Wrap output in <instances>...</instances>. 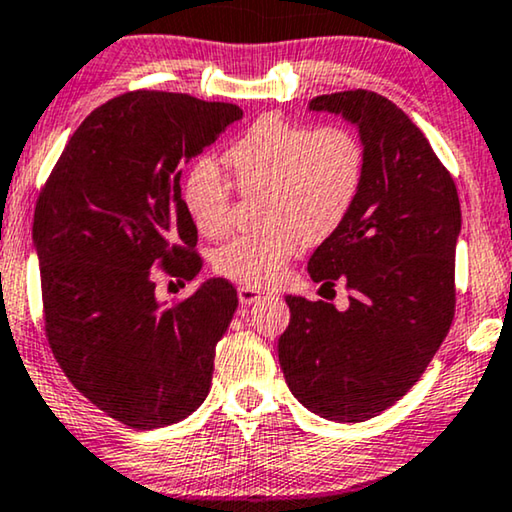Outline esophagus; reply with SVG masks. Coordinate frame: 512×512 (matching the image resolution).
<instances>
[{
  "mask_svg": "<svg viewBox=\"0 0 512 512\" xmlns=\"http://www.w3.org/2000/svg\"><path fill=\"white\" fill-rule=\"evenodd\" d=\"M262 297H264V292L255 290V287H248V285L239 287V301H241V306H250V304H255V301H259Z\"/></svg>",
  "mask_w": 512,
  "mask_h": 512,
  "instance_id": "34e87169",
  "label": "esophagus"
}]
</instances>
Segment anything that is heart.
Here are the masks:
<instances>
[{"mask_svg": "<svg viewBox=\"0 0 512 512\" xmlns=\"http://www.w3.org/2000/svg\"><path fill=\"white\" fill-rule=\"evenodd\" d=\"M241 194L259 199L262 229L234 236L215 269L248 287H269L304 243L329 239L348 220L364 183L366 153L348 127H308L262 115L225 153ZM183 206L192 225L218 239L232 220V187L213 162L185 176Z\"/></svg>", "mask_w": 512, "mask_h": 512, "instance_id": "heart-1", "label": "heart"}]
</instances>
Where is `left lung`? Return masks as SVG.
Instances as JSON below:
<instances>
[{"mask_svg": "<svg viewBox=\"0 0 512 512\" xmlns=\"http://www.w3.org/2000/svg\"><path fill=\"white\" fill-rule=\"evenodd\" d=\"M311 111L341 115L366 153L348 220L315 248L308 273L341 278L348 308L285 297L278 338L287 387L311 413L364 422L397 403L427 369L455 318V248L462 208L427 136L390 99L369 90L315 97Z\"/></svg>", "mask_w": 512, "mask_h": 512, "instance_id": "left-lung-1", "label": "left lung"}]
</instances>
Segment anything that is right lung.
<instances>
[{
  "label": "right lung",
  "instance_id": "1",
  "mask_svg": "<svg viewBox=\"0 0 512 512\" xmlns=\"http://www.w3.org/2000/svg\"><path fill=\"white\" fill-rule=\"evenodd\" d=\"M241 118L236 104L176 92L115 97L71 134L34 208L53 355L85 399L132 429L181 422L211 390L236 290L211 278L164 306L155 266L185 280L201 271L183 167Z\"/></svg>",
  "mask_w": 512,
  "mask_h": 512
}]
</instances>
